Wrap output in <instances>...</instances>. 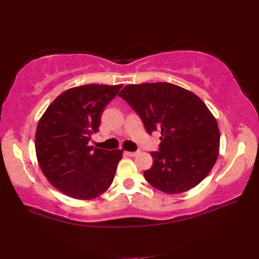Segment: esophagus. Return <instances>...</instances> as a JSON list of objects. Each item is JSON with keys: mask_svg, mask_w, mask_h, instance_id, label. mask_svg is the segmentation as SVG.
Listing matches in <instances>:
<instances>
[{"mask_svg": "<svg viewBox=\"0 0 259 259\" xmlns=\"http://www.w3.org/2000/svg\"><path fill=\"white\" fill-rule=\"evenodd\" d=\"M125 154L127 155V157H135V155H138L139 152L136 151V152H128V151H125Z\"/></svg>", "mask_w": 259, "mask_h": 259, "instance_id": "34e87169", "label": "esophagus"}]
</instances>
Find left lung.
<instances>
[{
    "label": "left lung",
    "mask_w": 259,
    "mask_h": 259,
    "mask_svg": "<svg viewBox=\"0 0 259 259\" xmlns=\"http://www.w3.org/2000/svg\"><path fill=\"white\" fill-rule=\"evenodd\" d=\"M142 119L146 132L161 133L153 164L144 171L150 185L167 194L187 192L211 171L220 149L214 116L196 95L168 82L130 84L119 94Z\"/></svg>",
    "instance_id": "8db88e82"
}]
</instances>
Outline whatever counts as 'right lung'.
<instances>
[{
	"label": "right lung",
	"mask_w": 259,
	"mask_h": 259,
	"mask_svg": "<svg viewBox=\"0 0 259 259\" xmlns=\"http://www.w3.org/2000/svg\"><path fill=\"white\" fill-rule=\"evenodd\" d=\"M119 85L72 88L54 100L39 120L35 138L38 163L45 177L63 194L92 199L113 183L123 150L90 146L99 132L101 114Z\"/></svg>",
	"instance_id": "obj_1"
}]
</instances>
